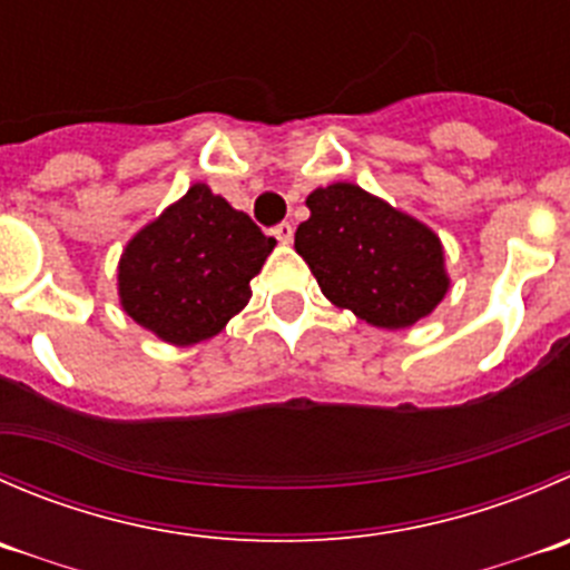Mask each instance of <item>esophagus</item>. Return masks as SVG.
Returning a JSON list of instances; mask_svg holds the SVG:
<instances>
[{
	"label": "esophagus",
	"instance_id": "1",
	"mask_svg": "<svg viewBox=\"0 0 570 570\" xmlns=\"http://www.w3.org/2000/svg\"><path fill=\"white\" fill-rule=\"evenodd\" d=\"M292 234H295V230H292L289 223H281V225H275V228H273V236L281 242V245H289Z\"/></svg>",
	"mask_w": 570,
	"mask_h": 570
}]
</instances>
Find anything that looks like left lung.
<instances>
[{"label":"left lung","instance_id":"1","mask_svg":"<svg viewBox=\"0 0 570 570\" xmlns=\"http://www.w3.org/2000/svg\"><path fill=\"white\" fill-rule=\"evenodd\" d=\"M295 250L334 306L375 328H409L449 292L440 236L362 186L331 184L306 197Z\"/></svg>","mask_w":570,"mask_h":570}]
</instances>
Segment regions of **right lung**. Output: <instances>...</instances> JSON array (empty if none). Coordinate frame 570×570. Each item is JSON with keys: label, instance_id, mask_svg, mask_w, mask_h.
Returning <instances> with one entry per match:
<instances>
[{"label": "right lung", "instance_id": "add662e5", "mask_svg": "<svg viewBox=\"0 0 570 570\" xmlns=\"http://www.w3.org/2000/svg\"><path fill=\"white\" fill-rule=\"evenodd\" d=\"M275 239L206 184L127 242L119 301L127 317L169 345L212 340L250 301Z\"/></svg>", "mask_w": 570, "mask_h": 570}]
</instances>
